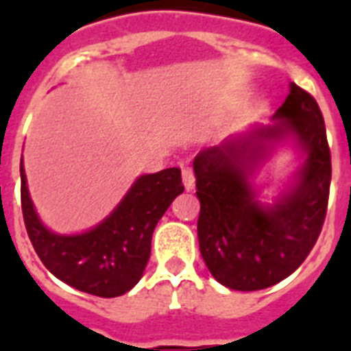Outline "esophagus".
I'll use <instances>...</instances> for the list:
<instances>
[{
    "mask_svg": "<svg viewBox=\"0 0 351 351\" xmlns=\"http://www.w3.org/2000/svg\"><path fill=\"white\" fill-rule=\"evenodd\" d=\"M182 182H184L186 191H193L195 189V175H193V171L189 167L182 169Z\"/></svg>",
    "mask_w": 351,
    "mask_h": 351,
    "instance_id": "esophagus-1",
    "label": "esophagus"
}]
</instances>
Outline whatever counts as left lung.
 <instances>
[{
  "label": "left lung",
  "instance_id": "1",
  "mask_svg": "<svg viewBox=\"0 0 351 351\" xmlns=\"http://www.w3.org/2000/svg\"><path fill=\"white\" fill-rule=\"evenodd\" d=\"M291 143L300 167L271 204L260 200L258 171L277 147ZM197 176L198 244L206 266L237 291L269 288L310 255L326 217L332 156L315 98L289 84L267 125H250L193 162Z\"/></svg>",
  "mask_w": 351,
  "mask_h": 351
}]
</instances>
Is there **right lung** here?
<instances>
[{"instance_id": "obj_1", "label": "right lung", "mask_w": 351, "mask_h": 351, "mask_svg": "<svg viewBox=\"0 0 351 351\" xmlns=\"http://www.w3.org/2000/svg\"><path fill=\"white\" fill-rule=\"evenodd\" d=\"M21 209L29 239L45 267L73 288L96 297H120L142 278L158 220L182 191L178 167L138 176L120 204L95 228L74 234L54 233L36 213L23 158Z\"/></svg>"}]
</instances>
